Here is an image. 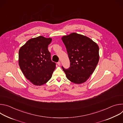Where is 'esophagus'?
<instances>
[{
	"mask_svg": "<svg viewBox=\"0 0 123 123\" xmlns=\"http://www.w3.org/2000/svg\"><path fill=\"white\" fill-rule=\"evenodd\" d=\"M57 65H58V66H60V65H61V63H60V61H59V62H57Z\"/></svg>",
	"mask_w": 123,
	"mask_h": 123,
	"instance_id": "esophagus-1",
	"label": "esophagus"
}]
</instances>
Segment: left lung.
Segmentation results:
<instances>
[{
	"label": "left lung",
	"instance_id": "left-lung-1",
	"mask_svg": "<svg viewBox=\"0 0 123 123\" xmlns=\"http://www.w3.org/2000/svg\"><path fill=\"white\" fill-rule=\"evenodd\" d=\"M70 67L62 68L67 78L75 84L86 82L94 71L99 59V47L91 39L75 32L62 37Z\"/></svg>",
	"mask_w": 123,
	"mask_h": 123
}]
</instances>
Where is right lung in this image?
Returning <instances> with one entry per match:
<instances>
[{
  "mask_svg": "<svg viewBox=\"0 0 123 123\" xmlns=\"http://www.w3.org/2000/svg\"><path fill=\"white\" fill-rule=\"evenodd\" d=\"M51 38L39 36L29 40L19 50V65L26 78L33 85L41 86L51 77L56 63L48 49Z\"/></svg>",
  "mask_w": 123,
  "mask_h": 123,
  "instance_id": "right-lung-1",
  "label": "right lung"
}]
</instances>
